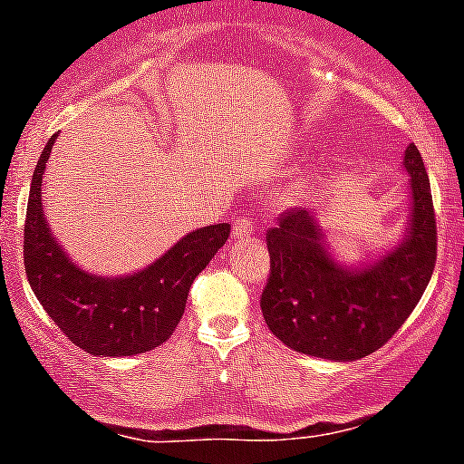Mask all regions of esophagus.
<instances>
[{"label": "esophagus", "instance_id": "34e87169", "mask_svg": "<svg viewBox=\"0 0 464 464\" xmlns=\"http://www.w3.org/2000/svg\"><path fill=\"white\" fill-rule=\"evenodd\" d=\"M256 224L254 219L246 218V215H240V218L233 219V240H242V237L254 236Z\"/></svg>", "mask_w": 464, "mask_h": 464}]
</instances>
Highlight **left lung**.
Segmentation results:
<instances>
[{
  "mask_svg": "<svg viewBox=\"0 0 464 464\" xmlns=\"http://www.w3.org/2000/svg\"><path fill=\"white\" fill-rule=\"evenodd\" d=\"M409 231L379 260L345 266L305 208H289L266 231L271 271L260 296L269 330L292 350L354 362L382 348L409 319L431 280L438 231L422 154L409 143Z\"/></svg>",
  "mask_w": 464,
  "mask_h": 464,
  "instance_id": "obj_1",
  "label": "left lung"
}]
</instances>
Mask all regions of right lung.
I'll return each instance as SVG.
<instances>
[{"mask_svg":"<svg viewBox=\"0 0 464 464\" xmlns=\"http://www.w3.org/2000/svg\"><path fill=\"white\" fill-rule=\"evenodd\" d=\"M58 134L49 139L31 179L24 222V269L46 314L89 354L130 357L170 339L184 316L188 289L228 240L231 224H213L181 237L141 271L119 278L81 269L49 231L42 210V175Z\"/></svg>","mask_w":464,"mask_h":464,"instance_id":"obj_1","label":"right lung"}]
</instances>
